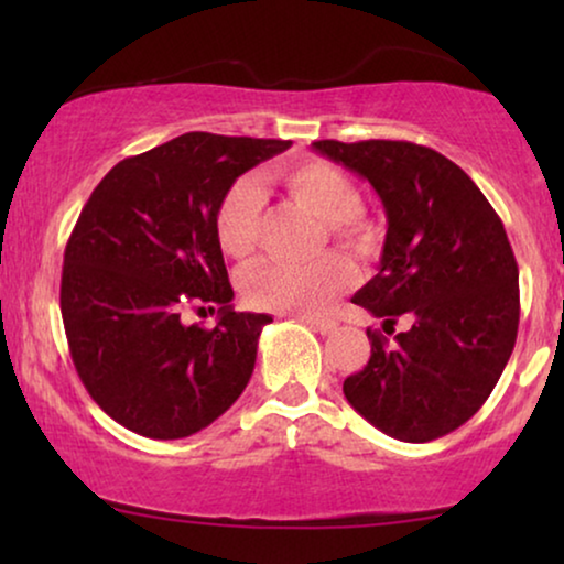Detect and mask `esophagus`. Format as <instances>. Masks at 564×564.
Segmentation results:
<instances>
[{
  "label": "esophagus",
  "instance_id": "1",
  "mask_svg": "<svg viewBox=\"0 0 564 564\" xmlns=\"http://www.w3.org/2000/svg\"><path fill=\"white\" fill-rule=\"evenodd\" d=\"M300 321H305L307 326L313 330H318V334H334L336 330V321L330 318H315V315H300Z\"/></svg>",
  "mask_w": 564,
  "mask_h": 564
}]
</instances>
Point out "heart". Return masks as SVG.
<instances>
[{"label":"heart","mask_w":564,"mask_h":564,"mask_svg":"<svg viewBox=\"0 0 564 564\" xmlns=\"http://www.w3.org/2000/svg\"><path fill=\"white\" fill-rule=\"evenodd\" d=\"M276 180L290 197L323 220L336 241L354 249H365L372 241L369 228L357 218L361 195L349 176L326 161L282 166ZM264 207L261 184L251 176H241L226 189L215 210V238L223 253L246 259L257 246V228ZM354 267L338 253H328L311 264H288L267 261L253 267L243 280V292L251 305L264 311L284 313H318L330 300L349 288Z\"/></svg>","instance_id":"obj_1"}]
</instances>
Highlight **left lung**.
<instances>
[{
  "label": "left lung",
  "mask_w": 564,
  "mask_h": 564,
  "mask_svg": "<svg viewBox=\"0 0 564 564\" xmlns=\"http://www.w3.org/2000/svg\"><path fill=\"white\" fill-rule=\"evenodd\" d=\"M382 199L388 234L377 274L351 297L392 334L344 380L354 411L400 442L438 438L480 411L519 330V267L498 213L462 169L408 141H315Z\"/></svg>",
  "instance_id": "8db88e82"
}]
</instances>
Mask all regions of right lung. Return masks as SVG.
<instances>
[{
  "instance_id": "add662e5",
  "label": "right lung",
  "mask_w": 564,
  "mask_h": 564,
  "mask_svg": "<svg viewBox=\"0 0 564 564\" xmlns=\"http://www.w3.org/2000/svg\"><path fill=\"white\" fill-rule=\"evenodd\" d=\"M290 141L184 133L122 159L72 230L61 315L84 388L135 434L184 438L228 411L251 380L267 313H238L215 238L220 197ZM219 311L199 329L184 310Z\"/></svg>"
}]
</instances>
